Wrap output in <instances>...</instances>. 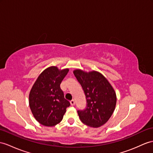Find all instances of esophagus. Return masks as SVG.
Returning a JSON list of instances; mask_svg holds the SVG:
<instances>
[{
	"label": "esophagus",
	"instance_id": "obj_1",
	"mask_svg": "<svg viewBox=\"0 0 153 153\" xmlns=\"http://www.w3.org/2000/svg\"><path fill=\"white\" fill-rule=\"evenodd\" d=\"M70 103H71V105L74 106V104H75V102H74V100H71Z\"/></svg>",
	"mask_w": 153,
	"mask_h": 153
}]
</instances>
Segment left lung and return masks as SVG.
Here are the masks:
<instances>
[{"instance_id": "left-lung-1", "label": "left lung", "mask_w": 153, "mask_h": 153, "mask_svg": "<svg viewBox=\"0 0 153 153\" xmlns=\"http://www.w3.org/2000/svg\"><path fill=\"white\" fill-rule=\"evenodd\" d=\"M74 75L82 88L86 99L84 110H78L81 121L91 127H99L110 118L116 105V95L108 81L97 71L77 69Z\"/></svg>"}]
</instances>
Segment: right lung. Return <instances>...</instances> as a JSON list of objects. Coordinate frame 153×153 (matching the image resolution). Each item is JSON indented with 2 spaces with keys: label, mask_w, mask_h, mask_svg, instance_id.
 <instances>
[{
  "label": "right lung",
  "mask_w": 153,
  "mask_h": 153,
  "mask_svg": "<svg viewBox=\"0 0 153 153\" xmlns=\"http://www.w3.org/2000/svg\"><path fill=\"white\" fill-rule=\"evenodd\" d=\"M69 71L50 67L41 73L29 95V105L36 120L40 124L53 126L60 122L70 106L64 98L60 84Z\"/></svg>",
  "instance_id": "right-lung-1"
}]
</instances>
